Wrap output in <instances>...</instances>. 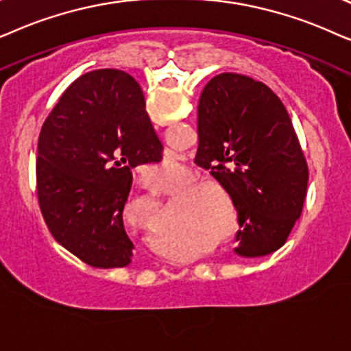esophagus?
<instances>
[{"label": "esophagus", "mask_w": 351, "mask_h": 351, "mask_svg": "<svg viewBox=\"0 0 351 351\" xmlns=\"http://www.w3.org/2000/svg\"><path fill=\"white\" fill-rule=\"evenodd\" d=\"M154 186H156V188H158V184H156V183H154Z\"/></svg>", "instance_id": "obj_1"}]
</instances>
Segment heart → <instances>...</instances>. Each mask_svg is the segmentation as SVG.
Listing matches in <instances>:
<instances>
[{
    "label": "heart",
    "instance_id": "heart-1",
    "mask_svg": "<svg viewBox=\"0 0 351 351\" xmlns=\"http://www.w3.org/2000/svg\"><path fill=\"white\" fill-rule=\"evenodd\" d=\"M157 175L160 176L162 184L165 186L167 189H178L181 181L189 176V168L183 165L181 162L175 160V158H170V160L163 162L157 167ZM199 195H202V197H207V194H204V193L199 194ZM151 205H152V208H156L157 207L156 200H151ZM195 208H197L199 212H204V210H205L204 204H200V202L195 204Z\"/></svg>",
    "mask_w": 351,
    "mask_h": 351
}]
</instances>
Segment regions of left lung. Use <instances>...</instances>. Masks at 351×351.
<instances>
[{
    "label": "left lung",
    "instance_id": "1",
    "mask_svg": "<svg viewBox=\"0 0 351 351\" xmlns=\"http://www.w3.org/2000/svg\"><path fill=\"white\" fill-rule=\"evenodd\" d=\"M199 165L230 194L234 254L258 258L286 244L302 215L308 167L291 117L265 83L219 73L197 107Z\"/></svg>",
    "mask_w": 351,
    "mask_h": 351
}]
</instances>
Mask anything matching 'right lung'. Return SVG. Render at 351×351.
<instances>
[{"instance_id": "add662e5", "label": "right lung", "mask_w": 351, "mask_h": 351, "mask_svg": "<svg viewBox=\"0 0 351 351\" xmlns=\"http://www.w3.org/2000/svg\"><path fill=\"white\" fill-rule=\"evenodd\" d=\"M141 86L115 69L70 85L38 139L36 193L51 234L93 268H123L134 244L123 224L132 168L162 158Z\"/></svg>"}]
</instances>
